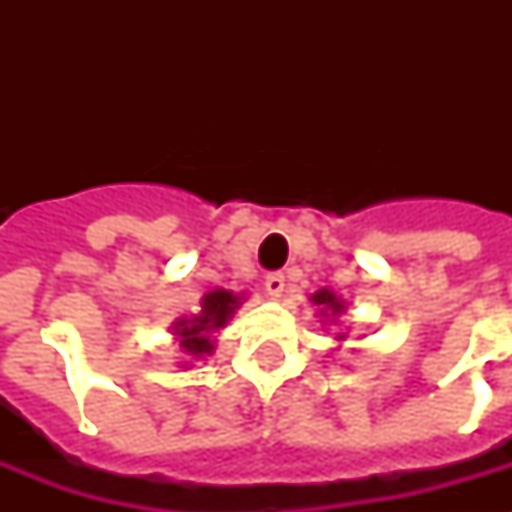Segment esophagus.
<instances>
[{"label":"esophagus","instance_id":"1","mask_svg":"<svg viewBox=\"0 0 512 512\" xmlns=\"http://www.w3.org/2000/svg\"><path fill=\"white\" fill-rule=\"evenodd\" d=\"M284 287H287L284 273H268V276H265V292H268L271 297H281Z\"/></svg>","mask_w":512,"mask_h":512}]
</instances>
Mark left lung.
<instances>
[{"instance_id":"obj_1","label":"left lung","mask_w":512,"mask_h":512,"mask_svg":"<svg viewBox=\"0 0 512 512\" xmlns=\"http://www.w3.org/2000/svg\"><path fill=\"white\" fill-rule=\"evenodd\" d=\"M311 300H313V305H319L321 313H324V311L340 313L342 311V303H340V300H337L335 295H332V292H329V289H321V292H316V295H313Z\"/></svg>"}]
</instances>
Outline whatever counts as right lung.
Masks as SVG:
<instances>
[{
    "mask_svg": "<svg viewBox=\"0 0 512 512\" xmlns=\"http://www.w3.org/2000/svg\"><path fill=\"white\" fill-rule=\"evenodd\" d=\"M239 305V297H233L225 289H215L201 300V313L193 319H180L175 324V332L180 335V348L191 356H204L212 353V340L209 332L225 327V321L231 319L233 308Z\"/></svg>",
    "mask_w": 512,
    "mask_h": 512,
    "instance_id": "obj_1",
    "label": "right lung"
}]
</instances>
